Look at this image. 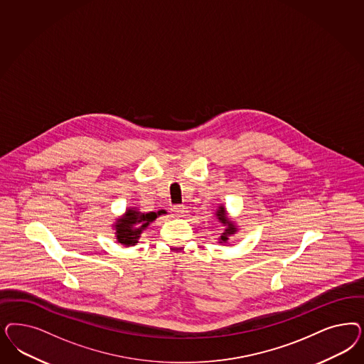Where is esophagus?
Segmentation results:
<instances>
[{"mask_svg": "<svg viewBox=\"0 0 364 364\" xmlns=\"http://www.w3.org/2000/svg\"><path fill=\"white\" fill-rule=\"evenodd\" d=\"M173 213H174L176 218H183V217L188 215V210L185 205H176L173 208Z\"/></svg>", "mask_w": 364, "mask_h": 364, "instance_id": "34e87169", "label": "esophagus"}]
</instances>
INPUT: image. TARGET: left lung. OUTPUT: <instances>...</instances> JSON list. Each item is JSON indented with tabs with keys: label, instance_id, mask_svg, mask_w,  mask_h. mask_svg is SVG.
Wrapping results in <instances>:
<instances>
[{
	"label": "left lung",
	"instance_id": "8db88e82",
	"mask_svg": "<svg viewBox=\"0 0 364 364\" xmlns=\"http://www.w3.org/2000/svg\"><path fill=\"white\" fill-rule=\"evenodd\" d=\"M215 215H217L218 223H223V226H225V230H223V235L220 237V244H228L229 238L232 235H235L237 226H235V223L233 221H230L228 218V213H226V209L223 208V205H220V208L215 211Z\"/></svg>",
	"mask_w": 364,
	"mask_h": 364
}]
</instances>
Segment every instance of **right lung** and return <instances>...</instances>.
Masks as SVG:
<instances>
[{
  "instance_id": "1",
  "label": "right lung",
  "mask_w": 364,
  "mask_h": 364,
  "mask_svg": "<svg viewBox=\"0 0 364 364\" xmlns=\"http://www.w3.org/2000/svg\"><path fill=\"white\" fill-rule=\"evenodd\" d=\"M162 214H166V210L141 213L136 208H129L120 218H117V223L114 225L117 230L115 235L117 242H120L124 247L136 245L141 232L155 221L156 217Z\"/></svg>"
}]
</instances>
